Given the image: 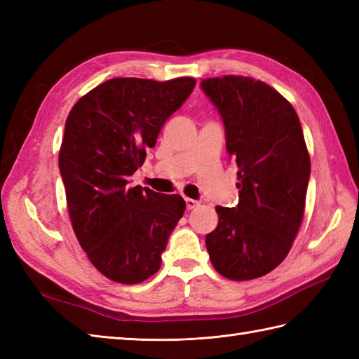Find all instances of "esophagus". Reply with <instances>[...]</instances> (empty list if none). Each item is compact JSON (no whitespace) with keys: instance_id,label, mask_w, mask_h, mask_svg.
Segmentation results:
<instances>
[{"instance_id":"1","label":"esophagus","mask_w":359,"mask_h":359,"mask_svg":"<svg viewBox=\"0 0 359 359\" xmlns=\"http://www.w3.org/2000/svg\"><path fill=\"white\" fill-rule=\"evenodd\" d=\"M185 203H187L188 210H193V208L197 207V205H199V202L194 201V199H189V197H185Z\"/></svg>"}]
</instances>
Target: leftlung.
Returning <instances> with one entry per match:
<instances>
[{
  "instance_id": "obj_1",
  "label": "left lung",
  "mask_w": 359,
  "mask_h": 359,
  "mask_svg": "<svg viewBox=\"0 0 359 359\" xmlns=\"http://www.w3.org/2000/svg\"><path fill=\"white\" fill-rule=\"evenodd\" d=\"M201 89L224 121L239 177L238 205L216 207L219 224L205 239L211 264L233 280L261 278L284 261L304 216L310 157L301 121L259 80L226 75Z\"/></svg>"
}]
</instances>
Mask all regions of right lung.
<instances>
[{"instance_id": "1", "label": "right lung", "mask_w": 359, "mask_h": 359, "mask_svg": "<svg viewBox=\"0 0 359 359\" xmlns=\"http://www.w3.org/2000/svg\"><path fill=\"white\" fill-rule=\"evenodd\" d=\"M196 80L112 79L74 104L58 156L72 228L95 269L139 284L162 265L184 216L179 194L129 185L165 121L191 95Z\"/></svg>"}]
</instances>
